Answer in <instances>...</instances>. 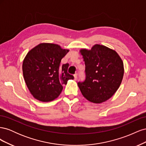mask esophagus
Wrapping results in <instances>:
<instances>
[{"label": "esophagus", "mask_w": 146, "mask_h": 146, "mask_svg": "<svg viewBox=\"0 0 146 146\" xmlns=\"http://www.w3.org/2000/svg\"><path fill=\"white\" fill-rule=\"evenodd\" d=\"M74 80H76L77 78V74H74Z\"/></svg>", "instance_id": "obj_1"}]
</instances>
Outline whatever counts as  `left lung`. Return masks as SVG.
<instances>
[{
	"label": "left lung",
	"mask_w": 146,
	"mask_h": 146,
	"mask_svg": "<svg viewBox=\"0 0 146 146\" xmlns=\"http://www.w3.org/2000/svg\"><path fill=\"white\" fill-rule=\"evenodd\" d=\"M85 64L86 79L78 82L82 95L94 104L107 101L120 86L124 72L121 58L114 50L95 44L90 50H80Z\"/></svg>",
	"instance_id": "obj_1"
}]
</instances>
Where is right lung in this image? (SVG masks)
Returning a JSON list of instances; mask_svg holds the SVG:
<instances>
[{
    "instance_id": "add662e5",
    "label": "right lung",
    "mask_w": 146,
    "mask_h": 146,
    "mask_svg": "<svg viewBox=\"0 0 146 146\" xmlns=\"http://www.w3.org/2000/svg\"><path fill=\"white\" fill-rule=\"evenodd\" d=\"M69 51L52 43H41L31 49L23 63L26 85L35 99L43 102L56 99L74 76L67 71L69 64L60 66L61 60Z\"/></svg>"
}]
</instances>
